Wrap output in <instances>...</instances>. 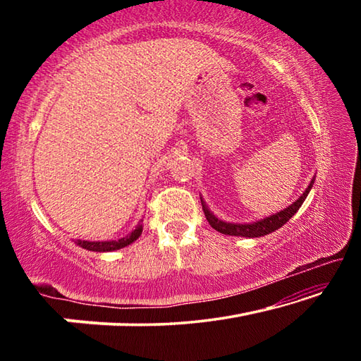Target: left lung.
Here are the masks:
<instances>
[{"mask_svg": "<svg viewBox=\"0 0 361 361\" xmlns=\"http://www.w3.org/2000/svg\"><path fill=\"white\" fill-rule=\"evenodd\" d=\"M314 181H315V176L312 178V181L309 183V186L305 188V191L302 192V195H299L298 200H295V202L286 207V209L274 213V215H269L266 218L258 219V221H253V223H228V221H223V219H219V218L213 215V213L209 209V205L205 204V200L202 197H200V202H202V209H204L207 221L210 223L213 229L221 232V234H226V235L248 237V239H253V237H262V235L271 234V232L277 231L279 228H282V226L286 221H288L290 218H293V215H295V213L299 210V207L302 205L305 197H307L310 189H312Z\"/></svg>", "mask_w": 361, "mask_h": 361, "instance_id": "8db88e82", "label": "left lung"}]
</instances>
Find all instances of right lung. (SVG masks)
Returning <instances> with one entry per match:
<instances>
[{"mask_svg": "<svg viewBox=\"0 0 361 361\" xmlns=\"http://www.w3.org/2000/svg\"><path fill=\"white\" fill-rule=\"evenodd\" d=\"M143 232V224L140 221L135 229H133L130 234H127L126 237H121L118 240H102V242H92V240H75L76 245H79L81 248L89 250V252H97V253H103V252H114V250L124 248L130 243L135 242Z\"/></svg>", "mask_w": 361, "mask_h": 361, "instance_id": "obj_1", "label": "right lung"}]
</instances>
